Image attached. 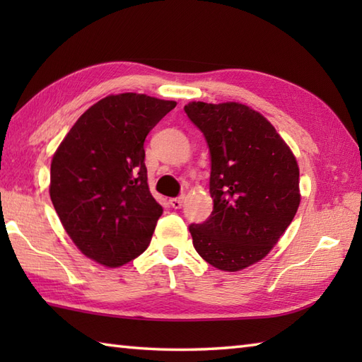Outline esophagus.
<instances>
[{"mask_svg":"<svg viewBox=\"0 0 362 362\" xmlns=\"http://www.w3.org/2000/svg\"><path fill=\"white\" fill-rule=\"evenodd\" d=\"M169 204H171V206H173V209H175V210L182 209V205H183V196L171 199V201H169Z\"/></svg>","mask_w":362,"mask_h":362,"instance_id":"1","label":"esophagus"}]
</instances>
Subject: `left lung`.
<instances>
[{
  "label": "left lung",
  "instance_id": "1",
  "mask_svg": "<svg viewBox=\"0 0 362 362\" xmlns=\"http://www.w3.org/2000/svg\"><path fill=\"white\" fill-rule=\"evenodd\" d=\"M185 113L210 149L213 211L191 224L206 263L236 272L263 259L294 219L298 165L263 115L240 103H189Z\"/></svg>",
  "mask_w": 362,
  "mask_h": 362
}]
</instances>
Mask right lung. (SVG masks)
Returning a JSON list of instances; mask_svg holds the SVG:
<instances>
[{"mask_svg": "<svg viewBox=\"0 0 362 362\" xmlns=\"http://www.w3.org/2000/svg\"><path fill=\"white\" fill-rule=\"evenodd\" d=\"M177 103L105 96L74 122L51 161L49 196L83 255L119 267L148 249L163 213L148 187L144 140Z\"/></svg>", "mask_w": 362, "mask_h": 362, "instance_id": "1", "label": "right lung"}]
</instances>
